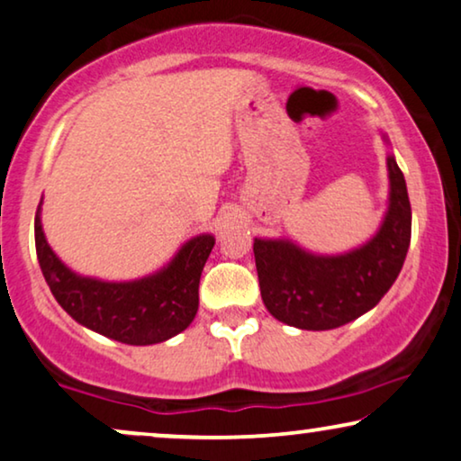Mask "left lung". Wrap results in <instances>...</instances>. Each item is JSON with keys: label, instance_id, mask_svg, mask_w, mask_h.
I'll list each match as a JSON object with an SVG mask.
<instances>
[{"label": "left lung", "instance_id": "8db88e82", "mask_svg": "<svg viewBox=\"0 0 461 461\" xmlns=\"http://www.w3.org/2000/svg\"><path fill=\"white\" fill-rule=\"evenodd\" d=\"M386 167V213L375 235L358 248L314 254L292 239H254L260 294L276 321L308 331L336 330L369 312L393 287L411 241V205L393 153Z\"/></svg>", "mask_w": 461, "mask_h": 461}]
</instances>
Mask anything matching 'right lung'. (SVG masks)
Returning a JSON list of instances; mask_svg holds the SVG:
<instances>
[{
	"label": "right lung",
	"instance_id": "right-lung-1",
	"mask_svg": "<svg viewBox=\"0 0 461 461\" xmlns=\"http://www.w3.org/2000/svg\"><path fill=\"white\" fill-rule=\"evenodd\" d=\"M216 239L197 235L166 267L134 281H103L77 275L54 254L35 213V249L56 302L79 325L122 344L149 346L178 336L199 308V279Z\"/></svg>",
	"mask_w": 461,
	"mask_h": 461
}]
</instances>
